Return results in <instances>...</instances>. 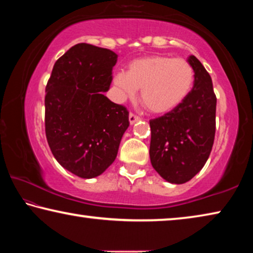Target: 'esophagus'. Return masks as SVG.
Returning <instances> with one entry per match:
<instances>
[{"label":"esophagus","mask_w":253,"mask_h":253,"mask_svg":"<svg viewBox=\"0 0 253 253\" xmlns=\"http://www.w3.org/2000/svg\"><path fill=\"white\" fill-rule=\"evenodd\" d=\"M139 116H137L136 114H134V112H130L129 114V123L130 124H134L135 122H137V120H139Z\"/></svg>","instance_id":"1"}]
</instances>
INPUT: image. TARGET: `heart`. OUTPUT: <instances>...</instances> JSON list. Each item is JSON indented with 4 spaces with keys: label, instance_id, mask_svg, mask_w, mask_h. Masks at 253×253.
Segmentation results:
<instances>
[{
    "label": "heart",
    "instance_id": "1",
    "mask_svg": "<svg viewBox=\"0 0 253 253\" xmlns=\"http://www.w3.org/2000/svg\"><path fill=\"white\" fill-rule=\"evenodd\" d=\"M195 73L184 58L150 56L131 62L129 72H118L114 78L122 99L134 98L138 87L142 100L153 112H167L179 106L190 93Z\"/></svg>",
    "mask_w": 253,
    "mask_h": 253
}]
</instances>
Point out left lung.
<instances>
[{
	"label": "left lung",
	"instance_id": "obj_1",
	"mask_svg": "<svg viewBox=\"0 0 253 253\" xmlns=\"http://www.w3.org/2000/svg\"><path fill=\"white\" fill-rule=\"evenodd\" d=\"M195 72L187 98L161 117L150 120V158L155 171L171 183H184L205 166L214 144L216 95L211 78L195 56Z\"/></svg>",
	"mask_w": 253,
	"mask_h": 253
}]
</instances>
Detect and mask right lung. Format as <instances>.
<instances>
[{"instance_id": "obj_1", "label": "right lung", "mask_w": 253, "mask_h": 253, "mask_svg": "<svg viewBox=\"0 0 253 253\" xmlns=\"http://www.w3.org/2000/svg\"><path fill=\"white\" fill-rule=\"evenodd\" d=\"M117 54L81 42L61 56L46 85L45 131L57 162L80 178L98 177L115 161L129 112L103 92Z\"/></svg>"}]
</instances>
